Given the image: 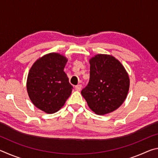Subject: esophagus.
Returning a JSON list of instances; mask_svg holds the SVG:
<instances>
[{
  "mask_svg": "<svg viewBox=\"0 0 158 158\" xmlns=\"http://www.w3.org/2000/svg\"><path fill=\"white\" fill-rule=\"evenodd\" d=\"M81 86H82V85L81 84L77 85H75V87H74V89H75L76 90H80L81 89Z\"/></svg>",
  "mask_w": 158,
  "mask_h": 158,
  "instance_id": "34e87169",
  "label": "esophagus"
}]
</instances>
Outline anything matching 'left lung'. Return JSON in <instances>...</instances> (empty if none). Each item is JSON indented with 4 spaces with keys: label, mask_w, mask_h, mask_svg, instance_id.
I'll list each match as a JSON object with an SVG mask.
<instances>
[{
    "label": "left lung",
    "mask_w": 158,
    "mask_h": 158,
    "mask_svg": "<svg viewBox=\"0 0 158 158\" xmlns=\"http://www.w3.org/2000/svg\"><path fill=\"white\" fill-rule=\"evenodd\" d=\"M89 84L81 90L88 105L96 114L105 115L121 106L130 86L128 74L113 56L98 54L90 60Z\"/></svg>",
    "instance_id": "obj_1"
}]
</instances>
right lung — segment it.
<instances>
[{"label": "right lung", "mask_w": 158, "mask_h": 158, "mask_svg": "<svg viewBox=\"0 0 158 158\" xmlns=\"http://www.w3.org/2000/svg\"><path fill=\"white\" fill-rule=\"evenodd\" d=\"M68 60L58 53L44 56L29 71L27 91L33 105L48 114L58 111L64 105L73 90L63 71Z\"/></svg>", "instance_id": "obj_1"}]
</instances>
